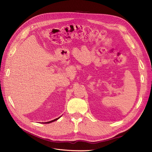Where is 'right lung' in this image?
<instances>
[{
    "instance_id": "add662e5",
    "label": "right lung",
    "mask_w": 152,
    "mask_h": 152,
    "mask_svg": "<svg viewBox=\"0 0 152 152\" xmlns=\"http://www.w3.org/2000/svg\"><path fill=\"white\" fill-rule=\"evenodd\" d=\"M60 118H56V119H54V120H53V121H49V122H45V124H49V123H51V122H54V121H56V120H58V119H60Z\"/></svg>"
}]
</instances>
